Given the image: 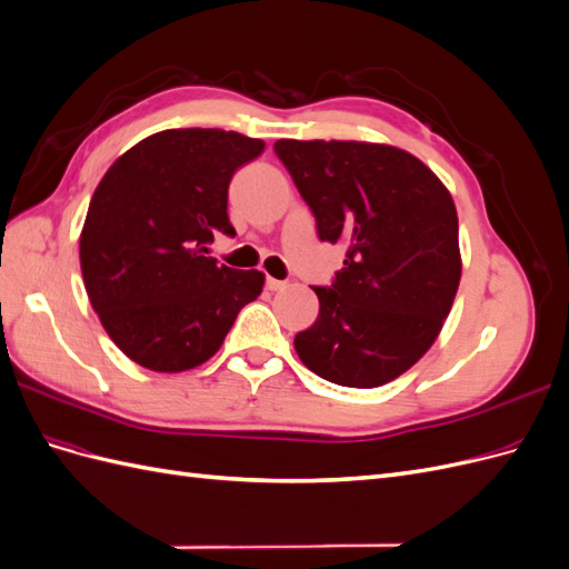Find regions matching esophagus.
<instances>
[{
    "label": "esophagus",
    "instance_id": "obj_1",
    "mask_svg": "<svg viewBox=\"0 0 569 569\" xmlns=\"http://www.w3.org/2000/svg\"><path fill=\"white\" fill-rule=\"evenodd\" d=\"M266 287H268L270 291H282V289H287V282H284V280L268 278V280H266Z\"/></svg>",
    "mask_w": 569,
    "mask_h": 569
}]
</instances>
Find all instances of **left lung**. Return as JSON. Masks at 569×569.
<instances>
[{
	"instance_id": "1",
	"label": "left lung",
	"mask_w": 569,
	"mask_h": 569,
	"mask_svg": "<svg viewBox=\"0 0 569 569\" xmlns=\"http://www.w3.org/2000/svg\"><path fill=\"white\" fill-rule=\"evenodd\" d=\"M318 237L347 244L335 284L313 287L318 320L295 337L301 363L327 382L382 387L439 337L460 284L451 192L418 157L356 140L274 142Z\"/></svg>"
}]
</instances>
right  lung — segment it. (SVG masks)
Masks as SVG:
<instances>
[{"mask_svg":"<svg viewBox=\"0 0 569 569\" xmlns=\"http://www.w3.org/2000/svg\"><path fill=\"white\" fill-rule=\"evenodd\" d=\"M266 142L218 128L144 137L97 184L80 232L90 303L116 347L153 372L206 363L237 313L261 297V270L218 266L213 234H234L228 184Z\"/></svg>","mask_w":569,"mask_h":569,"instance_id":"add662e5","label":"right lung"}]
</instances>
